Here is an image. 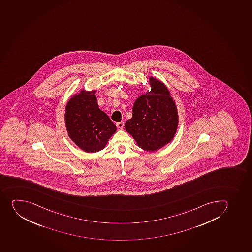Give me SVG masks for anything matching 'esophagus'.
<instances>
[{
    "instance_id": "1",
    "label": "esophagus",
    "mask_w": 252,
    "mask_h": 252,
    "mask_svg": "<svg viewBox=\"0 0 252 252\" xmlns=\"http://www.w3.org/2000/svg\"><path fill=\"white\" fill-rule=\"evenodd\" d=\"M116 126H117L118 129H123V126H124V123L123 122H119V123H116Z\"/></svg>"
}]
</instances>
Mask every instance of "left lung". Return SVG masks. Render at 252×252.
<instances>
[{
	"label": "left lung",
	"mask_w": 252,
	"mask_h": 252,
	"mask_svg": "<svg viewBox=\"0 0 252 252\" xmlns=\"http://www.w3.org/2000/svg\"><path fill=\"white\" fill-rule=\"evenodd\" d=\"M151 90L134 102L132 118L125 129L143 150L156 152L170 143L178 126L175 101L165 84L154 77L149 78Z\"/></svg>",
	"instance_id": "8db88e82"
}]
</instances>
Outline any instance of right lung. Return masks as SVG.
<instances>
[{
    "label": "right lung",
    "instance_id": "right-lung-1",
    "mask_svg": "<svg viewBox=\"0 0 252 252\" xmlns=\"http://www.w3.org/2000/svg\"><path fill=\"white\" fill-rule=\"evenodd\" d=\"M96 90L81 89L69 98L65 106V125L69 139L85 153L104 149L117 127L99 109Z\"/></svg>",
    "mask_w": 252,
    "mask_h": 252
}]
</instances>
